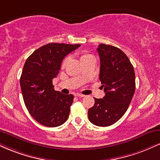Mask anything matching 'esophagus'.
<instances>
[{
    "label": "esophagus",
    "instance_id": "1",
    "mask_svg": "<svg viewBox=\"0 0 160 160\" xmlns=\"http://www.w3.org/2000/svg\"><path fill=\"white\" fill-rule=\"evenodd\" d=\"M77 96V97H79V98H83L84 96V95H82V94H79V93H78V94H76V95H75Z\"/></svg>",
    "mask_w": 160,
    "mask_h": 160
}]
</instances>
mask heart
I'll list each match as a JSON object with an SVG mask.
<instances>
[{
	"label": "heart",
	"instance_id": "1",
	"mask_svg": "<svg viewBox=\"0 0 160 160\" xmlns=\"http://www.w3.org/2000/svg\"><path fill=\"white\" fill-rule=\"evenodd\" d=\"M92 57L91 54H89V53H82L81 56H80V60L81 61H83L84 59L88 58V57ZM66 62H67V59H65L64 60L62 61V67H64L65 64H66Z\"/></svg>",
	"mask_w": 160,
	"mask_h": 160
}]
</instances>
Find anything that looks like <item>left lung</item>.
Masks as SVG:
<instances>
[{
	"mask_svg": "<svg viewBox=\"0 0 160 160\" xmlns=\"http://www.w3.org/2000/svg\"><path fill=\"white\" fill-rule=\"evenodd\" d=\"M101 61L99 78L105 96L95 98L88 110V119L98 127L115 124L128 110L136 89L135 72L127 55L118 48L101 44L97 48Z\"/></svg>",
	"mask_w": 160,
	"mask_h": 160,
	"instance_id": "obj_1",
	"label": "left lung"
}]
</instances>
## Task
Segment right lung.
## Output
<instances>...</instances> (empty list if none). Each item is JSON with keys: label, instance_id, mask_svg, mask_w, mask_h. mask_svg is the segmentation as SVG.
<instances>
[{"label": "right lung", "instance_id": "1", "mask_svg": "<svg viewBox=\"0 0 160 160\" xmlns=\"http://www.w3.org/2000/svg\"><path fill=\"white\" fill-rule=\"evenodd\" d=\"M80 45L50 43L36 50L25 62L20 78L25 106L36 122L49 128L66 122L74 95L55 91L57 78L62 59Z\"/></svg>", "mask_w": 160, "mask_h": 160}]
</instances>
